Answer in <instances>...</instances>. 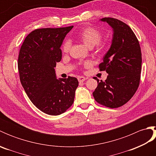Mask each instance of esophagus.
Listing matches in <instances>:
<instances>
[{"instance_id": "obj_1", "label": "esophagus", "mask_w": 156, "mask_h": 156, "mask_svg": "<svg viewBox=\"0 0 156 156\" xmlns=\"http://www.w3.org/2000/svg\"><path fill=\"white\" fill-rule=\"evenodd\" d=\"M86 79H87V78L84 77V76H78V80L80 82H82L85 81Z\"/></svg>"}]
</instances>
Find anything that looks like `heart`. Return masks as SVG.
Listing matches in <instances>:
<instances>
[{
	"label": "heart",
	"mask_w": 156,
	"mask_h": 156,
	"mask_svg": "<svg viewBox=\"0 0 156 156\" xmlns=\"http://www.w3.org/2000/svg\"><path fill=\"white\" fill-rule=\"evenodd\" d=\"M77 37L86 46H87L89 48H92L101 41L102 34L98 29L88 27L84 28L79 32ZM69 48H70V41L66 40L63 43L62 46V51L64 53H67L69 51ZM104 49L105 46L101 45L99 47L98 50L103 51Z\"/></svg>",
	"instance_id": "b5f03b06"
}]
</instances>
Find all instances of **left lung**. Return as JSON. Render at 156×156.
Masks as SVG:
<instances>
[{
	"mask_svg": "<svg viewBox=\"0 0 156 156\" xmlns=\"http://www.w3.org/2000/svg\"><path fill=\"white\" fill-rule=\"evenodd\" d=\"M113 34L111 48L99 64L100 70L108 74L105 81L99 82L93 92L95 101L109 108H118L130 100L140 85L141 51L140 43L132 29L117 19L105 17Z\"/></svg>",
	"mask_w": 156,
	"mask_h": 156,
	"instance_id": "1",
	"label": "left lung"
}]
</instances>
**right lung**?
Returning a JSON list of instances; mask_svg holds the SVG:
<instances>
[{
    "instance_id": "obj_1",
    "label": "right lung",
    "mask_w": 156,
    "mask_h": 156,
    "mask_svg": "<svg viewBox=\"0 0 156 156\" xmlns=\"http://www.w3.org/2000/svg\"><path fill=\"white\" fill-rule=\"evenodd\" d=\"M72 28L35 29L26 37L20 49L21 83L33 104L48 115H61L74 101L77 78L57 79L54 69L61 61L63 41Z\"/></svg>"
}]
</instances>
